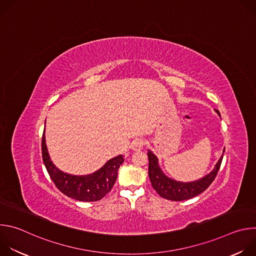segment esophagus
<instances>
[{
	"mask_svg": "<svg viewBox=\"0 0 256 256\" xmlns=\"http://www.w3.org/2000/svg\"><path fill=\"white\" fill-rule=\"evenodd\" d=\"M144 144H146V140H144V138H136V140H134L132 142V149H134V151H140V150L142 149Z\"/></svg>",
	"mask_w": 256,
	"mask_h": 256,
	"instance_id": "obj_1",
	"label": "esophagus"
}]
</instances>
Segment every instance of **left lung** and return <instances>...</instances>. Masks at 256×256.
<instances>
[{"label": "left lung", "mask_w": 256, "mask_h": 256, "mask_svg": "<svg viewBox=\"0 0 256 256\" xmlns=\"http://www.w3.org/2000/svg\"><path fill=\"white\" fill-rule=\"evenodd\" d=\"M218 114L220 112L216 110ZM225 152V150H224ZM149 158V177L153 188L160 196L170 200H186L204 192L214 180L218 169L221 167L223 156L218 161L214 169L204 178L192 182H179L168 178L163 174L158 166L157 157L151 152H148Z\"/></svg>", "instance_id": "8db88e82"}]
</instances>
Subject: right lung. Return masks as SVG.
Here are the masks:
<instances>
[{"instance_id": "obj_1", "label": "right lung", "mask_w": 256, "mask_h": 256, "mask_svg": "<svg viewBox=\"0 0 256 256\" xmlns=\"http://www.w3.org/2000/svg\"><path fill=\"white\" fill-rule=\"evenodd\" d=\"M42 152L46 168L56 186L66 196L81 202H97L103 198L114 188L118 168L124 161V157L120 155L109 160L93 174L75 176L62 172L52 164L48 153L44 132L42 138Z\"/></svg>"}]
</instances>
